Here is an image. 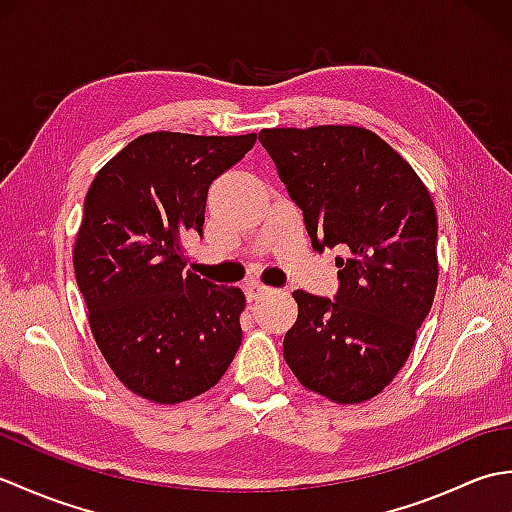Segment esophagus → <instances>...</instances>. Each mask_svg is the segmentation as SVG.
<instances>
[{"mask_svg":"<svg viewBox=\"0 0 512 512\" xmlns=\"http://www.w3.org/2000/svg\"><path fill=\"white\" fill-rule=\"evenodd\" d=\"M244 290H246L248 301H257V299H262V297H266V295H270V292H273V288L259 284V281H250V284H246Z\"/></svg>","mask_w":512,"mask_h":512,"instance_id":"1","label":"esophagus"}]
</instances>
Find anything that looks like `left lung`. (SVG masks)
<instances>
[{
	"label": "left lung",
	"instance_id": "8db88e82",
	"mask_svg": "<svg viewBox=\"0 0 512 512\" xmlns=\"http://www.w3.org/2000/svg\"><path fill=\"white\" fill-rule=\"evenodd\" d=\"M312 248H341L334 299L295 290L284 358L303 387L341 405L380 394L411 354L438 286V217L409 162L363 127L259 132Z\"/></svg>",
	"mask_w": 512,
	"mask_h": 512
}]
</instances>
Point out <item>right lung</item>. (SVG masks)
I'll return each mask as SVG.
<instances>
[{
  "label": "right lung",
  "instance_id": "add662e5",
  "mask_svg": "<svg viewBox=\"0 0 512 512\" xmlns=\"http://www.w3.org/2000/svg\"><path fill=\"white\" fill-rule=\"evenodd\" d=\"M257 134H143L96 173L74 242L94 341L118 380L176 405L211 389L242 343L244 292L184 270L182 237L202 235L211 182Z\"/></svg>",
  "mask_w": 512,
  "mask_h": 512
}]
</instances>
